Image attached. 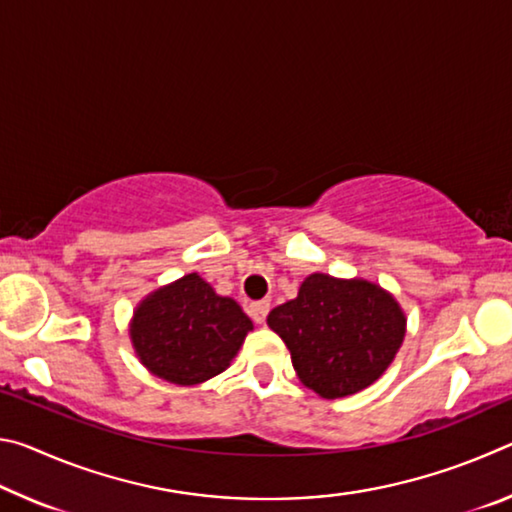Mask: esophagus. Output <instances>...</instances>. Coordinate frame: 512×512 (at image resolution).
<instances>
[{"mask_svg":"<svg viewBox=\"0 0 512 512\" xmlns=\"http://www.w3.org/2000/svg\"><path fill=\"white\" fill-rule=\"evenodd\" d=\"M268 309H271V302H268V300L250 302V305H248V316L253 318L255 323H264L266 316H268Z\"/></svg>","mask_w":512,"mask_h":512,"instance_id":"obj_1","label":"esophagus"}]
</instances>
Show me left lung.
I'll return each mask as SVG.
<instances>
[{
    "mask_svg": "<svg viewBox=\"0 0 512 512\" xmlns=\"http://www.w3.org/2000/svg\"><path fill=\"white\" fill-rule=\"evenodd\" d=\"M266 323L287 343L302 384L325 400L375 384L406 334V316L391 293L325 273H311L298 298L275 307Z\"/></svg>",
    "mask_w": 512,
    "mask_h": 512,
    "instance_id": "1",
    "label": "left lung"
}]
</instances>
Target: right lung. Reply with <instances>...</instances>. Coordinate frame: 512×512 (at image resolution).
<instances>
[{
  "instance_id": "obj_1",
  "label": "right lung",
  "mask_w": 512,
  "mask_h": 512,
  "mask_svg": "<svg viewBox=\"0 0 512 512\" xmlns=\"http://www.w3.org/2000/svg\"><path fill=\"white\" fill-rule=\"evenodd\" d=\"M253 329L244 309L198 273L146 296L131 320L137 359L155 377L194 386L230 366Z\"/></svg>"
}]
</instances>
